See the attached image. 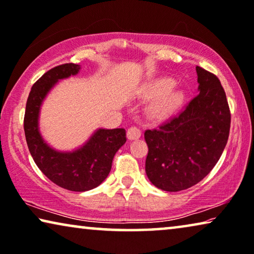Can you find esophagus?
I'll return each mask as SVG.
<instances>
[{"label":"esophagus","mask_w":254,"mask_h":254,"mask_svg":"<svg viewBox=\"0 0 254 254\" xmlns=\"http://www.w3.org/2000/svg\"><path fill=\"white\" fill-rule=\"evenodd\" d=\"M141 135H142L141 129H139V128H137L136 126H131V127L128 128L127 137H128V139H130V141H131V139L139 138V137H141Z\"/></svg>","instance_id":"obj_1"}]
</instances>
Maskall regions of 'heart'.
Instances as JSON below:
<instances>
[{"label": "heart", "mask_w": 254, "mask_h": 254, "mask_svg": "<svg viewBox=\"0 0 254 254\" xmlns=\"http://www.w3.org/2000/svg\"><path fill=\"white\" fill-rule=\"evenodd\" d=\"M175 84L176 82L173 79L165 78L158 80V81L151 84V87L149 88V97L157 98L162 97L165 94L167 95L166 97L164 96L161 98V100L153 106V113L156 116L165 117L171 115L173 111H175V110L182 104L183 98H185V95H183L182 91H172L171 93V90L175 87ZM168 92L170 94H168Z\"/></svg>", "instance_id": "heart-1"}]
</instances>
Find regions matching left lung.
Returning <instances> with one entry per match:
<instances>
[{
	"label": "left lung",
	"instance_id": "1",
	"mask_svg": "<svg viewBox=\"0 0 254 254\" xmlns=\"http://www.w3.org/2000/svg\"><path fill=\"white\" fill-rule=\"evenodd\" d=\"M196 71L199 94L178 116L144 133L146 175L170 192L200 182L219 161L229 136L230 110L221 82L199 66Z\"/></svg>",
	"mask_w": 254,
	"mask_h": 254
}]
</instances>
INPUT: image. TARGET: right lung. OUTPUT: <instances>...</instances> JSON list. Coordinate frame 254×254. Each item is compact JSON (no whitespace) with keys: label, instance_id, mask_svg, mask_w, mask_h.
I'll return each mask as SVG.
<instances>
[{"label":"right lung","instance_id":"right-lung-1","mask_svg":"<svg viewBox=\"0 0 254 254\" xmlns=\"http://www.w3.org/2000/svg\"><path fill=\"white\" fill-rule=\"evenodd\" d=\"M79 69V65L67 63L46 72L33 84L24 117L25 137L36 166L51 182L71 191H87L100 186L111 171L116 152L126 142L124 128L98 129L82 148L73 152L55 151L42 139L38 119L43 98L58 80L74 75Z\"/></svg>","mask_w":254,"mask_h":254}]
</instances>
